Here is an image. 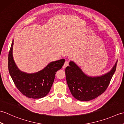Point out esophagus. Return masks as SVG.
Here are the masks:
<instances>
[{"instance_id":"34e87169","label":"esophagus","mask_w":124,"mask_h":124,"mask_svg":"<svg viewBox=\"0 0 124 124\" xmlns=\"http://www.w3.org/2000/svg\"><path fill=\"white\" fill-rule=\"evenodd\" d=\"M68 65H69V62H68V61H65L64 62V65H63V69H65V68L67 66H68Z\"/></svg>"}]
</instances>
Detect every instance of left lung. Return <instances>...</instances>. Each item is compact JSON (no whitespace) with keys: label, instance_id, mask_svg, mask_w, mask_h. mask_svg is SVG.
Listing matches in <instances>:
<instances>
[{"label":"left lung","instance_id":"left-lung-1","mask_svg":"<svg viewBox=\"0 0 124 124\" xmlns=\"http://www.w3.org/2000/svg\"><path fill=\"white\" fill-rule=\"evenodd\" d=\"M117 60L109 71L91 76L86 74L73 61L65 68L66 80L71 93L79 101H88L96 98L106 90L116 69Z\"/></svg>","mask_w":124,"mask_h":124}]
</instances>
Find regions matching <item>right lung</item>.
Returning <instances> with one entry per match:
<instances>
[{
	"mask_svg": "<svg viewBox=\"0 0 124 124\" xmlns=\"http://www.w3.org/2000/svg\"><path fill=\"white\" fill-rule=\"evenodd\" d=\"M14 40L8 54L9 73L15 86L21 93L29 98L40 99L46 96L53 84L55 73L62 68L64 59L52 61L44 69L35 73L22 71L16 64L13 56Z\"/></svg>",
	"mask_w": 124,
	"mask_h": 124,
	"instance_id": "add662e5",
	"label": "right lung"
}]
</instances>
